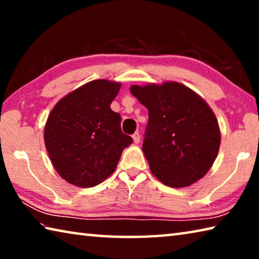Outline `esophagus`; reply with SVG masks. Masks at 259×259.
<instances>
[{
  "label": "esophagus",
  "instance_id": "1",
  "mask_svg": "<svg viewBox=\"0 0 259 259\" xmlns=\"http://www.w3.org/2000/svg\"><path fill=\"white\" fill-rule=\"evenodd\" d=\"M133 139H134V143L135 144H138L140 142V135L138 133H135L133 135Z\"/></svg>",
  "mask_w": 259,
  "mask_h": 259
}]
</instances>
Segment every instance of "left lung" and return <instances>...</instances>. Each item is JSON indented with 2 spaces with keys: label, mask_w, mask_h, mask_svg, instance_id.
<instances>
[{
  "label": "left lung",
  "mask_w": 259,
  "mask_h": 259,
  "mask_svg": "<svg viewBox=\"0 0 259 259\" xmlns=\"http://www.w3.org/2000/svg\"><path fill=\"white\" fill-rule=\"evenodd\" d=\"M130 93L148 109L143 152L152 174L170 187L205 176L221 146V130L207 102L179 82L134 84Z\"/></svg>",
  "instance_id": "1"
}]
</instances>
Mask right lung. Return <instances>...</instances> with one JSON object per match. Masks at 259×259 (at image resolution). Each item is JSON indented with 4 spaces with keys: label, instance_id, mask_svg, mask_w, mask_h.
Masks as SVG:
<instances>
[{
    "label": "right lung",
    "instance_id": "add662e5",
    "mask_svg": "<svg viewBox=\"0 0 259 259\" xmlns=\"http://www.w3.org/2000/svg\"><path fill=\"white\" fill-rule=\"evenodd\" d=\"M121 83L94 80L64 96L45 125V144L59 176L78 187H93L114 172L133 138L121 130L111 104Z\"/></svg>",
    "mask_w": 259,
    "mask_h": 259
}]
</instances>
